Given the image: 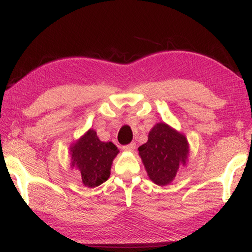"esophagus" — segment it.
I'll return each mask as SVG.
<instances>
[{
    "mask_svg": "<svg viewBox=\"0 0 252 252\" xmlns=\"http://www.w3.org/2000/svg\"><path fill=\"white\" fill-rule=\"evenodd\" d=\"M136 147V144L135 143H131V144H127V145H125L122 148L125 149L126 152H134V149Z\"/></svg>",
    "mask_w": 252,
    "mask_h": 252,
    "instance_id": "obj_1",
    "label": "esophagus"
}]
</instances>
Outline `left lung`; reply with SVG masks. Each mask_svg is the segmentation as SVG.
I'll list each match as a JSON object with an SVG mask.
<instances>
[{
  "instance_id": "1",
  "label": "left lung",
  "mask_w": 252,
  "mask_h": 252,
  "mask_svg": "<svg viewBox=\"0 0 252 252\" xmlns=\"http://www.w3.org/2000/svg\"><path fill=\"white\" fill-rule=\"evenodd\" d=\"M138 152L149 179L164 186L173 181L180 165L186 164L189 147L183 134L160 122L149 132L148 141L138 147Z\"/></svg>"
}]
</instances>
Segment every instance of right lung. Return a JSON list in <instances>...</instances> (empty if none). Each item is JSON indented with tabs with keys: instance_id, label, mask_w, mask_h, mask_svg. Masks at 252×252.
<instances>
[{
	"instance_id": "right-lung-1",
	"label": "right lung",
	"mask_w": 252,
	"mask_h": 252,
	"mask_svg": "<svg viewBox=\"0 0 252 252\" xmlns=\"http://www.w3.org/2000/svg\"><path fill=\"white\" fill-rule=\"evenodd\" d=\"M119 153L111 142H101L96 132L90 129L70 148L71 165L81 173L88 187H96L108 180L112 160Z\"/></svg>"
}]
</instances>
